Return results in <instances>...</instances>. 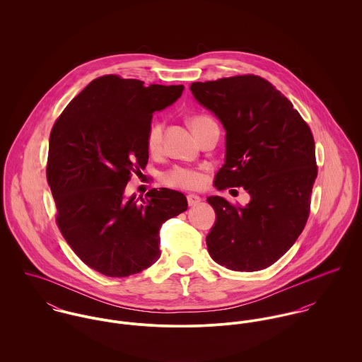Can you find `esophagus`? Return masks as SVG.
I'll use <instances>...</instances> for the list:
<instances>
[{
	"mask_svg": "<svg viewBox=\"0 0 362 362\" xmlns=\"http://www.w3.org/2000/svg\"><path fill=\"white\" fill-rule=\"evenodd\" d=\"M201 201H202L201 197H198V195H195V194H189V195L187 197V202H188L189 206H197Z\"/></svg>",
	"mask_w": 362,
	"mask_h": 362,
	"instance_id": "obj_1",
	"label": "esophagus"
}]
</instances>
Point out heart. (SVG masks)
I'll return each instance as SVG.
<instances>
[{
    "label": "heart",
    "mask_w": 362,
    "mask_h": 362,
    "mask_svg": "<svg viewBox=\"0 0 362 362\" xmlns=\"http://www.w3.org/2000/svg\"><path fill=\"white\" fill-rule=\"evenodd\" d=\"M214 119L206 114H197L189 118V127L199 138L209 127H214ZM161 138H163V124L155 121L151 124L146 134V149L149 153L157 155L161 151ZM161 181L173 188L180 189H198L205 184V175L201 168L174 165L161 175Z\"/></svg>",
    "instance_id": "obj_1"
}]
</instances>
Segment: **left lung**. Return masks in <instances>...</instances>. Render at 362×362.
<instances>
[{
  "instance_id": "left-lung-1",
  "label": "left lung",
  "mask_w": 362,
  "mask_h": 362,
  "mask_svg": "<svg viewBox=\"0 0 362 362\" xmlns=\"http://www.w3.org/2000/svg\"><path fill=\"white\" fill-rule=\"evenodd\" d=\"M191 92L227 132L226 163L216 174V188L243 187L251 195L247 206L207 198L216 211L207 251L231 270H262L293 247L310 216L317 175L310 125L258 75L195 82Z\"/></svg>"
}]
</instances>
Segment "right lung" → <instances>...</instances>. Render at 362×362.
I'll return each instance as SVG.
<instances>
[{
  "label": "right lung",
  "mask_w": 362,
  "mask_h": 362,
  "mask_svg": "<svg viewBox=\"0 0 362 362\" xmlns=\"http://www.w3.org/2000/svg\"><path fill=\"white\" fill-rule=\"evenodd\" d=\"M182 90L104 75L52 125L46 174L57 226L82 262L104 276L128 277L152 266L160 258L161 224L188 207L184 194L167 188L124 199L131 177L148 164L153 112Z\"/></svg>",
  "instance_id": "obj_1"
}]
</instances>
